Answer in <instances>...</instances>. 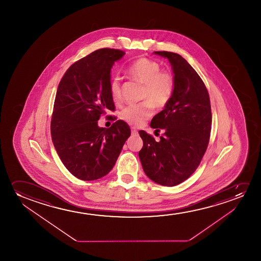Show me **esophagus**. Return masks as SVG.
<instances>
[{
  "label": "esophagus",
  "mask_w": 261,
  "mask_h": 261,
  "mask_svg": "<svg viewBox=\"0 0 261 261\" xmlns=\"http://www.w3.org/2000/svg\"><path fill=\"white\" fill-rule=\"evenodd\" d=\"M131 132H132L133 136H136L138 135V131H137L135 127H132V129H131Z\"/></svg>",
  "instance_id": "esophagus-1"
}]
</instances>
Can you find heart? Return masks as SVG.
<instances>
[{
	"instance_id": "b5f03b06",
	"label": "heart",
	"mask_w": 261,
	"mask_h": 261,
	"mask_svg": "<svg viewBox=\"0 0 261 261\" xmlns=\"http://www.w3.org/2000/svg\"><path fill=\"white\" fill-rule=\"evenodd\" d=\"M125 71L143 84L142 98L147 100L124 108L120 112V118L129 125H140L151 116L152 104L155 107L162 108L168 103L175 90V80L170 72L161 70L158 62L147 58H140L134 61ZM110 92L115 101L120 100L121 87L118 77L111 80Z\"/></svg>"
}]
</instances>
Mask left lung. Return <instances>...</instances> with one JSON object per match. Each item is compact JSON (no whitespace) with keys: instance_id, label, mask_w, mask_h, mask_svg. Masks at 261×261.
Returning <instances> with one entry per match:
<instances>
[{"instance_id":"1","label":"left lung","mask_w":261,"mask_h":261,"mask_svg":"<svg viewBox=\"0 0 261 261\" xmlns=\"http://www.w3.org/2000/svg\"><path fill=\"white\" fill-rule=\"evenodd\" d=\"M168 59L175 90L150 126L164 131L160 141L141 130L139 158L143 171L153 182L174 186L192 175L207 150L211 130L210 95L200 75L184 58L170 51H154Z\"/></svg>"}]
</instances>
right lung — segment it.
<instances>
[{
    "label": "right lung",
    "mask_w": 261,
    "mask_h": 261,
    "mask_svg": "<svg viewBox=\"0 0 261 261\" xmlns=\"http://www.w3.org/2000/svg\"><path fill=\"white\" fill-rule=\"evenodd\" d=\"M125 53L103 48L75 62L58 86L50 133L62 163L84 181L101 178L114 167L131 130L123 120L110 128L100 115L115 111L110 92L111 68Z\"/></svg>",
    "instance_id": "obj_1"
}]
</instances>
